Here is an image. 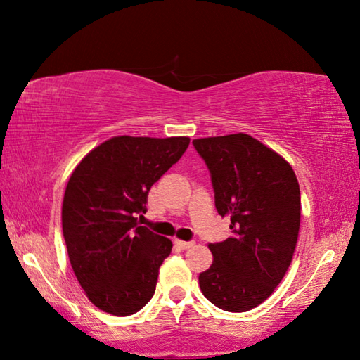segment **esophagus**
Instances as JSON below:
<instances>
[{
	"instance_id": "34e87169",
	"label": "esophagus",
	"mask_w": 360,
	"mask_h": 360,
	"mask_svg": "<svg viewBox=\"0 0 360 360\" xmlns=\"http://www.w3.org/2000/svg\"><path fill=\"white\" fill-rule=\"evenodd\" d=\"M174 245L178 246V248H181V249H188V248H192L195 243L193 241H182V240H174Z\"/></svg>"
}]
</instances>
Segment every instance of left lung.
Masks as SVG:
<instances>
[{"instance_id": "1", "label": "left lung", "mask_w": 360, "mask_h": 360, "mask_svg": "<svg viewBox=\"0 0 360 360\" xmlns=\"http://www.w3.org/2000/svg\"><path fill=\"white\" fill-rule=\"evenodd\" d=\"M210 169L216 210L230 217L231 238L211 243L212 265L200 273L217 308L245 313L281 283L300 229V187L288 162L246 133L192 141Z\"/></svg>"}]
</instances>
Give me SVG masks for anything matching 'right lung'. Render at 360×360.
<instances>
[{
  "label": "right lung",
  "instance_id": "add662e5",
  "mask_svg": "<svg viewBox=\"0 0 360 360\" xmlns=\"http://www.w3.org/2000/svg\"><path fill=\"white\" fill-rule=\"evenodd\" d=\"M191 139L115 136L82 158L68 181L63 238L72 271L89 300L114 316L138 313L155 292L158 268L173 243L139 219L154 182Z\"/></svg>",
  "mask_w": 360,
  "mask_h": 360
}]
</instances>
